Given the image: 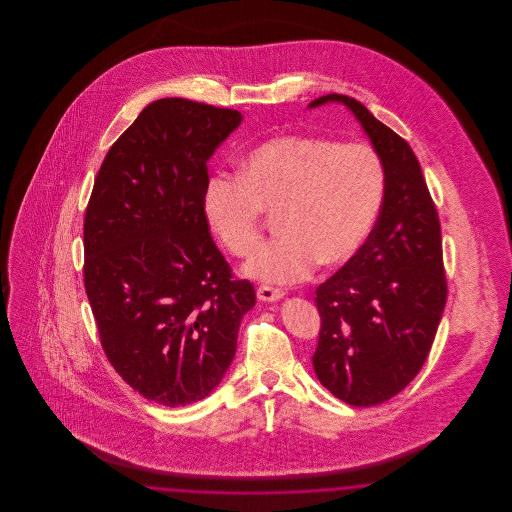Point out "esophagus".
Instances as JSON below:
<instances>
[{"label":"esophagus","mask_w":512,"mask_h":512,"mask_svg":"<svg viewBox=\"0 0 512 512\" xmlns=\"http://www.w3.org/2000/svg\"><path fill=\"white\" fill-rule=\"evenodd\" d=\"M257 297L265 303H272V301H278L284 297V292L276 290V288H270V286H259L257 288Z\"/></svg>","instance_id":"obj_1"}]
</instances>
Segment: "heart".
Masks as SVG:
<instances>
[{
    "label": "heart",
    "mask_w": 512,
    "mask_h": 512,
    "mask_svg": "<svg viewBox=\"0 0 512 512\" xmlns=\"http://www.w3.org/2000/svg\"><path fill=\"white\" fill-rule=\"evenodd\" d=\"M386 172L366 144L284 134L253 147L240 178L215 174L203 190V213L232 255L249 257L265 230V213L278 215V240L265 245L245 274L278 286L313 276L318 263L347 265L380 217Z\"/></svg>",
    "instance_id": "obj_1"
}]
</instances>
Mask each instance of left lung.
<instances>
[{
  "mask_svg": "<svg viewBox=\"0 0 512 512\" xmlns=\"http://www.w3.org/2000/svg\"><path fill=\"white\" fill-rule=\"evenodd\" d=\"M365 130L386 172L380 217L361 251L317 290L320 384L353 407L384 403L424 365L445 309L441 228L411 146L357 99L328 94Z\"/></svg>",
  "mask_w": 512,
  "mask_h": 512,
  "instance_id": "left-lung-1",
  "label": "left lung"
}]
</instances>
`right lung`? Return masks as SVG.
I'll return each mask as SVG.
<instances>
[{"label":"right lung","instance_id":"obj_1","mask_svg":"<svg viewBox=\"0 0 512 512\" xmlns=\"http://www.w3.org/2000/svg\"><path fill=\"white\" fill-rule=\"evenodd\" d=\"M242 113L190 99L149 103L109 149L84 220V286L107 359L149 401L205 399L255 305L203 213L207 161Z\"/></svg>","mask_w":512,"mask_h":512}]
</instances>
